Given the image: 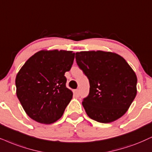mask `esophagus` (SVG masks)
<instances>
[{
    "label": "esophagus",
    "instance_id": "1",
    "mask_svg": "<svg viewBox=\"0 0 152 152\" xmlns=\"http://www.w3.org/2000/svg\"><path fill=\"white\" fill-rule=\"evenodd\" d=\"M74 95L75 97H79V91H78V90H75L74 91Z\"/></svg>",
    "mask_w": 152,
    "mask_h": 152
}]
</instances>
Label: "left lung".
Returning a JSON list of instances; mask_svg holds the SVG:
<instances>
[{
  "label": "left lung",
  "mask_w": 152,
  "mask_h": 152,
  "mask_svg": "<svg viewBox=\"0 0 152 152\" xmlns=\"http://www.w3.org/2000/svg\"><path fill=\"white\" fill-rule=\"evenodd\" d=\"M76 60L90 82L82 104L90 118L103 124L121 118L137 95V76L118 54L97 51L76 53Z\"/></svg>",
  "instance_id": "1"
}]
</instances>
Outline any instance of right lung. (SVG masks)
Returning <instances> with one entry per match:
<instances>
[{
    "label": "right lung",
    "mask_w": 152,
    "mask_h": 152,
    "mask_svg": "<svg viewBox=\"0 0 152 152\" xmlns=\"http://www.w3.org/2000/svg\"><path fill=\"white\" fill-rule=\"evenodd\" d=\"M73 51L40 50L25 62L15 78L17 96L26 114L51 124L62 116L73 93L64 76L74 62Z\"/></svg>",
    "instance_id": "right-lung-1"
}]
</instances>
